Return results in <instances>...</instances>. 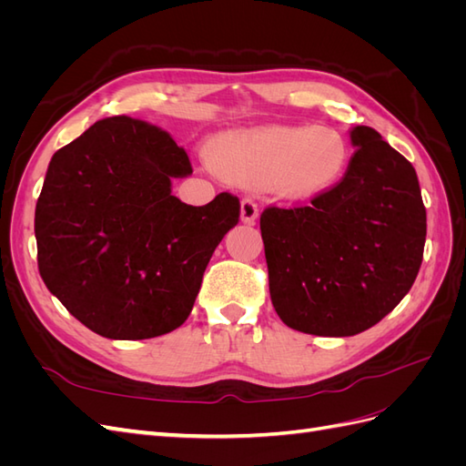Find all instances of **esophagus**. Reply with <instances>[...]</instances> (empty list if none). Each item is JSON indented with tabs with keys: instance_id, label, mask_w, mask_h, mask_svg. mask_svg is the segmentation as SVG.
Listing matches in <instances>:
<instances>
[{
	"instance_id": "34e87169",
	"label": "esophagus",
	"mask_w": 466,
	"mask_h": 466,
	"mask_svg": "<svg viewBox=\"0 0 466 466\" xmlns=\"http://www.w3.org/2000/svg\"><path fill=\"white\" fill-rule=\"evenodd\" d=\"M257 218H258V206H257L255 198L247 196V198H243V202H241V219L245 223H255Z\"/></svg>"
}]
</instances>
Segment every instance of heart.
Wrapping results in <instances>:
<instances>
[{
    "label": "heart",
    "instance_id": "1",
    "mask_svg": "<svg viewBox=\"0 0 466 466\" xmlns=\"http://www.w3.org/2000/svg\"><path fill=\"white\" fill-rule=\"evenodd\" d=\"M211 163L235 182L274 185L289 198H307L342 178L348 147L330 128L272 126L218 137L211 144Z\"/></svg>",
    "mask_w": 466,
    "mask_h": 466
}]
</instances>
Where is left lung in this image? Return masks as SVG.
Instances as JSON below:
<instances>
[{
    "label": "left lung",
    "mask_w": 466,
    "mask_h": 466,
    "mask_svg": "<svg viewBox=\"0 0 466 466\" xmlns=\"http://www.w3.org/2000/svg\"><path fill=\"white\" fill-rule=\"evenodd\" d=\"M340 182L309 206H268L260 233L278 317L315 336L371 329L410 291L426 243L412 163L370 126L350 132Z\"/></svg>",
    "instance_id": "1"
}]
</instances>
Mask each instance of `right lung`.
I'll return each instance as SVG.
<instances>
[{
	"label": "right lung",
	"mask_w": 466,
	"mask_h": 466,
	"mask_svg": "<svg viewBox=\"0 0 466 466\" xmlns=\"http://www.w3.org/2000/svg\"><path fill=\"white\" fill-rule=\"evenodd\" d=\"M192 173L187 151L146 120L95 122L54 153L35 211L38 272L79 322L112 340L178 329L241 204L171 194Z\"/></svg>",
	"instance_id": "right-lung-1"
}]
</instances>
